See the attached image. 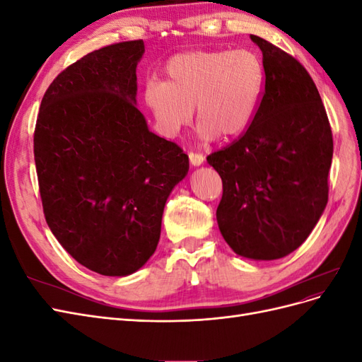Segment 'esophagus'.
Here are the masks:
<instances>
[{
    "mask_svg": "<svg viewBox=\"0 0 362 362\" xmlns=\"http://www.w3.org/2000/svg\"><path fill=\"white\" fill-rule=\"evenodd\" d=\"M189 160H190V164L192 166H201V164L204 163V156L199 154V152H189Z\"/></svg>",
    "mask_w": 362,
    "mask_h": 362,
    "instance_id": "obj_1",
    "label": "esophagus"
}]
</instances>
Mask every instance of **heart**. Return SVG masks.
<instances>
[{
	"instance_id": "obj_1",
	"label": "heart",
	"mask_w": 362,
	"mask_h": 362,
	"mask_svg": "<svg viewBox=\"0 0 362 362\" xmlns=\"http://www.w3.org/2000/svg\"><path fill=\"white\" fill-rule=\"evenodd\" d=\"M264 83L262 62L249 49L185 52L169 60L166 81L146 83L145 103L164 134L187 127L196 107L201 136L229 140L252 124Z\"/></svg>"
}]
</instances>
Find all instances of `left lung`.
<instances>
[{
    "label": "left lung",
    "instance_id": "8db88e82",
    "mask_svg": "<svg viewBox=\"0 0 362 362\" xmlns=\"http://www.w3.org/2000/svg\"><path fill=\"white\" fill-rule=\"evenodd\" d=\"M250 39L266 72L258 110L206 161L223 184L216 216L225 242L242 257L278 259L305 242L325 210L334 140L308 71L273 43Z\"/></svg>",
    "mask_w": 362,
    "mask_h": 362
}]
</instances>
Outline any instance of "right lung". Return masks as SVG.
<instances>
[{"label": "right lung", "mask_w": 362, "mask_h": 362, "mask_svg": "<svg viewBox=\"0 0 362 362\" xmlns=\"http://www.w3.org/2000/svg\"><path fill=\"white\" fill-rule=\"evenodd\" d=\"M144 40L92 51L62 71L35 128L39 192L51 233L100 275L127 276L154 254L189 156L151 133L136 107Z\"/></svg>", "instance_id": "right-lung-1"}]
</instances>
